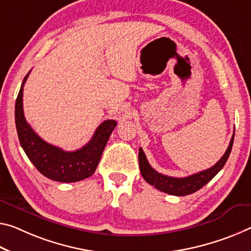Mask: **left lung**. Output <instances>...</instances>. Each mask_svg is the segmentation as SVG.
<instances>
[{"instance_id": "1", "label": "left lung", "mask_w": 251, "mask_h": 251, "mask_svg": "<svg viewBox=\"0 0 251 251\" xmlns=\"http://www.w3.org/2000/svg\"><path fill=\"white\" fill-rule=\"evenodd\" d=\"M233 138L234 134L232 135L231 141H230L228 149H226L224 156H222L216 164L208 170L201 171V172L192 174V176H189L186 177H172L168 176H163V174L156 172V171L150 165V163L147 162V158L144 152H143V150L140 149L138 162H140V170L142 176L144 177V180L149 183V184L153 185L154 188L162 191V192L172 194V196L183 197L197 192V191L200 190L202 186H204L206 183L211 181L212 178L217 176L219 171L224 168L226 160H228L230 152H231L232 150Z\"/></svg>"}]
</instances>
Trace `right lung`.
<instances>
[{
    "label": "right lung",
    "mask_w": 251,
    "mask_h": 251,
    "mask_svg": "<svg viewBox=\"0 0 251 251\" xmlns=\"http://www.w3.org/2000/svg\"><path fill=\"white\" fill-rule=\"evenodd\" d=\"M31 70L23 79L15 101V126L20 144L26 156L40 173L57 182H77L94 174L101 154L117 122L114 119L102 122L97 127L91 140L81 149L67 152L60 147L43 141L27 124L23 113V86Z\"/></svg>",
    "instance_id": "add662e5"
}]
</instances>
